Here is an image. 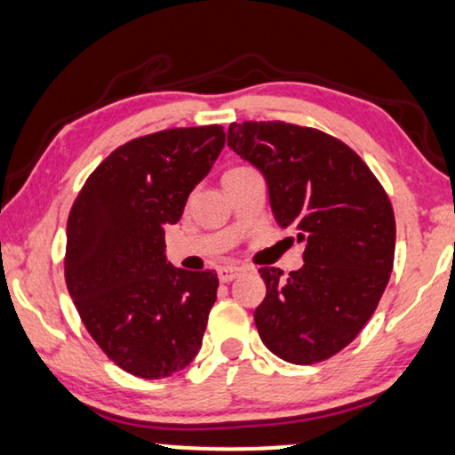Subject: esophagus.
I'll return each mask as SVG.
<instances>
[{
  "label": "esophagus",
  "mask_w": 455,
  "mask_h": 455,
  "mask_svg": "<svg viewBox=\"0 0 455 455\" xmlns=\"http://www.w3.org/2000/svg\"><path fill=\"white\" fill-rule=\"evenodd\" d=\"M242 267H238V265H223V267L217 269V275H220L221 282H232L238 278V275L242 274Z\"/></svg>",
  "instance_id": "obj_1"
}]
</instances>
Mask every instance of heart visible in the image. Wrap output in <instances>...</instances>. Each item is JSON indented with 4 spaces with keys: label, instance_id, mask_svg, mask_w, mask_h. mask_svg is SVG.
Masks as SVG:
<instances>
[{
    "label": "heart",
    "instance_id": "b5f03b06",
    "mask_svg": "<svg viewBox=\"0 0 455 455\" xmlns=\"http://www.w3.org/2000/svg\"><path fill=\"white\" fill-rule=\"evenodd\" d=\"M238 169H244V167H232V169L228 171V173H232V171H238Z\"/></svg>",
    "mask_w": 455,
    "mask_h": 455
}]
</instances>
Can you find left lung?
I'll list each match as a JSON object with an SVG mask.
<instances>
[{
  "label": "left lung",
  "mask_w": 455,
  "mask_h": 455,
  "mask_svg": "<svg viewBox=\"0 0 455 455\" xmlns=\"http://www.w3.org/2000/svg\"><path fill=\"white\" fill-rule=\"evenodd\" d=\"M228 146L261 171L275 221L305 244V265L286 278L259 269L267 286L259 336L288 363L330 359L362 332L391 278V200L357 152L320 129L232 123Z\"/></svg>",
  "instance_id": "1"
}]
</instances>
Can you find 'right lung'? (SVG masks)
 Returning <instances> with one entry per match:
<instances>
[{
	"instance_id": "right-lung-1",
	"label": "right lung",
	"mask_w": 455,
	"mask_h": 455,
	"mask_svg": "<svg viewBox=\"0 0 455 455\" xmlns=\"http://www.w3.org/2000/svg\"><path fill=\"white\" fill-rule=\"evenodd\" d=\"M226 144L221 125L141 135L87 177L67 223L64 278L81 322L108 359L146 380L198 355L217 299V274L164 257V226Z\"/></svg>"
}]
</instances>
